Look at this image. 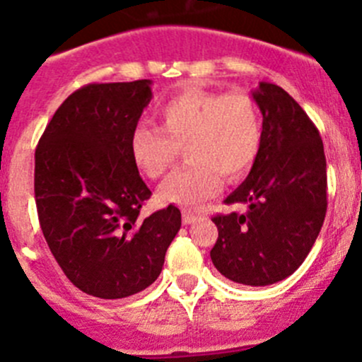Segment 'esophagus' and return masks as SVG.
I'll list each match as a JSON object with an SVG mask.
<instances>
[{
  "instance_id": "34e87169",
  "label": "esophagus",
  "mask_w": 362,
  "mask_h": 362,
  "mask_svg": "<svg viewBox=\"0 0 362 362\" xmlns=\"http://www.w3.org/2000/svg\"><path fill=\"white\" fill-rule=\"evenodd\" d=\"M201 218V215L195 214V211H183V224H194Z\"/></svg>"
}]
</instances>
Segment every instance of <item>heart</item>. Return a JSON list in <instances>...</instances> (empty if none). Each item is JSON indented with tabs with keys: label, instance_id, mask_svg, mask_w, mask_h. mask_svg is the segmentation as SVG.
<instances>
[{
	"label": "heart",
	"instance_id": "1",
	"mask_svg": "<svg viewBox=\"0 0 362 362\" xmlns=\"http://www.w3.org/2000/svg\"><path fill=\"white\" fill-rule=\"evenodd\" d=\"M161 127L138 124L131 132L134 163L159 179L177 163L185 147L188 165L159 188L163 203L192 208L228 183L246 177L260 156L264 125L257 100L246 91L187 89L158 111Z\"/></svg>",
	"mask_w": 362,
	"mask_h": 362
}]
</instances>
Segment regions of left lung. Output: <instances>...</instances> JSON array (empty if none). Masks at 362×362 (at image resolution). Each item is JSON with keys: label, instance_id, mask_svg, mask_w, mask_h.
<instances>
[{"label": "left lung", "instance_id": "1", "mask_svg": "<svg viewBox=\"0 0 362 362\" xmlns=\"http://www.w3.org/2000/svg\"><path fill=\"white\" fill-rule=\"evenodd\" d=\"M253 98L264 116L257 163L226 204L246 214L215 215L210 257L221 274L251 287L276 284L303 264L327 214V159L320 131L280 86L260 82Z\"/></svg>", "mask_w": 362, "mask_h": 362}]
</instances>
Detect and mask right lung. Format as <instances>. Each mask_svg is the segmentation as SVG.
Wrapping results in <instances>:
<instances>
[{
    "mask_svg": "<svg viewBox=\"0 0 362 362\" xmlns=\"http://www.w3.org/2000/svg\"><path fill=\"white\" fill-rule=\"evenodd\" d=\"M151 81L71 93L35 148L34 190L48 247L75 287L102 300L147 289L181 228L174 204L141 215L152 192L131 154Z\"/></svg>",
    "mask_w": 362,
    "mask_h": 362,
    "instance_id": "obj_1",
    "label": "right lung"
}]
</instances>
